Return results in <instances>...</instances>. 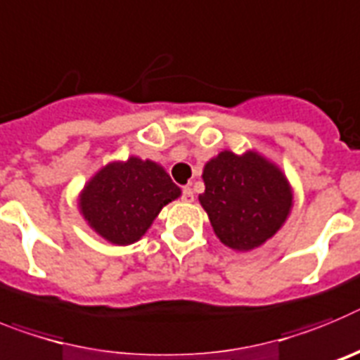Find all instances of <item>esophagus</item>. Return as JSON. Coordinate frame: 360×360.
<instances>
[{
    "label": "esophagus",
    "mask_w": 360,
    "mask_h": 360,
    "mask_svg": "<svg viewBox=\"0 0 360 360\" xmlns=\"http://www.w3.org/2000/svg\"><path fill=\"white\" fill-rule=\"evenodd\" d=\"M181 199H183L184 202H192L193 201L192 188H188V186H186V188H183V195H181Z\"/></svg>",
    "instance_id": "esophagus-1"
}]
</instances>
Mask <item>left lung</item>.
Instances as JSON below:
<instances>
[{"instance_id": "8db88e82", "label": "left lung", "mask_w": 360, "mask_h": 360, "mask_svg": "<svg viewBox=\"0 0 360 360\" xmlns=\"http://www.w3.org/2000/svg\"><path fill=\"white\" fill-rule=\"evenodd\" d=\"M205 193L199 195L215 236L239 252L261 246L284 224L293 193L274 162L246 152H221L202 172Z\"/></svg>"}]
</instances>
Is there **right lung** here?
<instances>
[{
  "label": "right lung",
  "instance_id": "1",
  "mask_svg": "<svg viewBox=\"0 0 360 360\" xmlns=\"http://www.w3.org/2000/svg\"><path fill=\"white\" fill-rule=\"evenodd\" d=\"M179 195L158 162L130 158L101 168L81 192L79 208L103 239L123 246L141 239L162 206Z\"/></svg>",
  "mask_w": 360,
  "mask_h": 360
}]
</instances>
